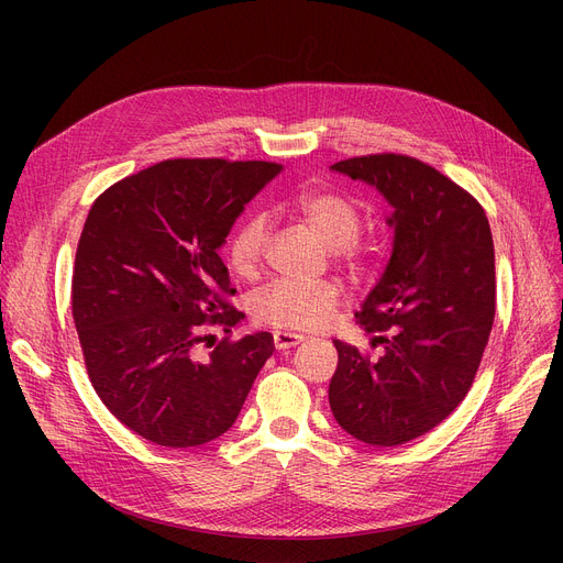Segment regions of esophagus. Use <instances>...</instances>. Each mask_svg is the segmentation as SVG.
<instances>
[{
	"label": "esophagus",
	"mask_w": 563,
	"mask_h": 563,
	"mask_svg": "<svg viewBox=\"0 0 563 563\" xmlns=\"http://www.w3.org/2000/svg\"><path fill=\"white\" fill-rule=\"evenodd\" d=\"M274 342H276V346H278V349H289V346L297 344V340H294V335H291V333H280V331L276 333Z\"/></svg>",
	"instance_id": "34e87169"
}]
</instances>
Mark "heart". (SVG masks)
<instances>
[{
	"instance_id": "1",
	"label": "heart",
	"mask_w": 563,
	"mask_h": 563,
	"mask_svg": "<svg viewBox=\"0 0 563 563\" xmlns=\"http://www.w3.org/2000/svg\"><path fill=\"white\" fill-rule=\"evenodd\" d=\"M269 319L280 327L301 333L321 335L331 329L335 308L331 301H308L299 289H280L269 299Z\"/></svg>"
}]
</instances>
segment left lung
Segmentation results:
<instances>
[{
  "instance_id": "left-lung-1",
  "label": "left lung",
  "mask_w": 563,
  "mask_h": 563,
  "mask_svg": "<svg viewBox=\"0 0 563 563\" xmlns=\"http://www.w3.org/2000/svg\"><path fill=\"white\" fill-rule=\"evenodd\" d=\"M262 162L166 159L100 194L73 272V319L93 388L115 420L164 448H196L240 416L274 353L236 331L219 249L264 187ZM202 322L214 334H200Z\"/></svg>"
}]
</instances>
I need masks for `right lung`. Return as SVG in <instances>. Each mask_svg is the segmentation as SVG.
<instances>
[{"mask_svg": "<svg viewBox=\"0 0 563 563\" xmlns=\"http://www.w3.org/2000/svg\"><path fill=\"white\" fill-rule=\"evenodd\" d=\"M393 207V255L358 314L369 346L335 342L329 401L338 424L395 448L438 427L465 399L495 317V251L484 207L406 155L331 166Z\"/></svg>", "mask_w": 563, "mask_h": 563, "instance_id": "obj_1", "label": "right lung"}]
</instances>
